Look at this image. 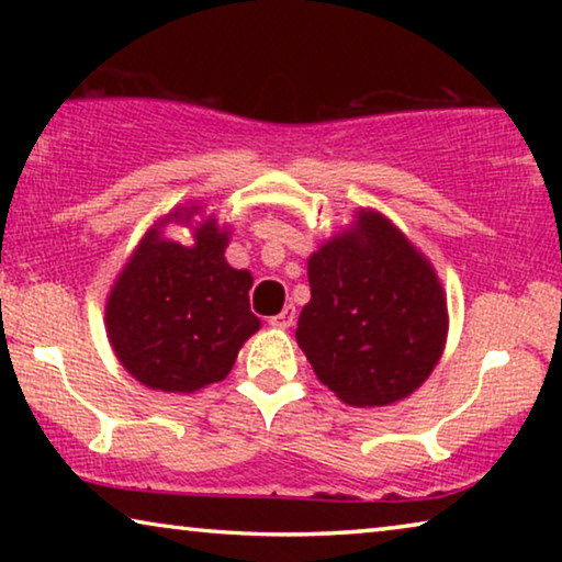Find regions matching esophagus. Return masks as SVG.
Returning a JSON list of instances; mask_svg holds the SVG:
<instances>
[{
	"label": "esophagus",
	"mask_w": 562,
	"mask_h": 562,
	"mask_svg": "<svg viewBox=\"0 0 562 562\" xmlns=\"http://www.w3.org/2000/svg\"><path fill=\"white\" fill-rule=\"evenodd\" d=\"M270 325L272 327H278V329H288V327H292L294 325V307L292 304H288V307H284L280 315H274V317H270Z\"/></svg>",
	"instance_id": "esophagus-1"
}]
</instances>
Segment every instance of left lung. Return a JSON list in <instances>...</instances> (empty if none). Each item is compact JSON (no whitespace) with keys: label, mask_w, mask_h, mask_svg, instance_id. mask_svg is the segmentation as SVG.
Returning <instances> with one entry per match:
<instances>
[{"label":"left lung","mask_w":562,"mask_h":562,"mask_svg":"<svg viewBox=\"0 0 562 562\" xmlns=\"http://www.w3.org/2000/svg\"><path fill=\"white\" fill-rule=\"evenodd\" d=\"M312 300L297 341L325 386L351 406L398 402L426 382L449 317L439 278L379 213L310 258Z\"/></svg>","instance_id":"1"}]
</instances>
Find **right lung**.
<instances>
[{"instance_id": "add662e5", "label": "right lung", "mask_w": 562, "mask_h": 562, "mask_svg": "<svg viewBox=\"0 0 562 562\" xmlns=\"http://www.w3.org/2000/svg\"><path fill=\"white\" fill-rule=\"evenodd\" d=\"M225 245L227 233L213 221L190 247L150 231L126 262L106 304V327L119 361L140 384L188 394L221 382L260 329L247 294L250 272L225 262Z\"/></svg>"}]
</instances>
